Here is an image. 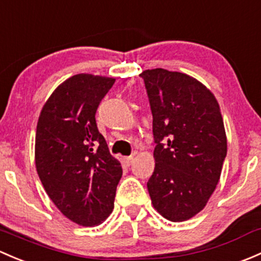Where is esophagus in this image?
Masks as SVG:
<instances>
[{
	"label": "esophagus",
	"mask_w": 261,
	"mask_h": 261,
	"mask_svg": "<svg viewBox=\"0 0 261 261\" xmlns=\"http://www.w3.org/2000/svg\"><path fill=\"white\" fill-rule=\"evenodd\" d=\"M133 160H134L133 156H125V158H122L123 164H125L126 166H130L131 163H133Z\"/></svg>",
	"instance_id": "34e87169"
}]
</instances>
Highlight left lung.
Here are the masks:
<instances>
[{
  "label": "left lung",
  "instance_id": "left-lung-1",
  "mask_svg": "<svg viewBox=\"0 0 261 261\" xmlns=\"http://www.w3.org/2000/svg\"><path fill=\"white\" fill-rule=\"evenodd\" d=\"M152 112L155 169L147 181L152 206L174 223L206 206L227 151L218 100L196 79L164 68L145 70Z\"/></svg>",
  "mask_w": 261,
  "mask_h": 261
}]
</instances>
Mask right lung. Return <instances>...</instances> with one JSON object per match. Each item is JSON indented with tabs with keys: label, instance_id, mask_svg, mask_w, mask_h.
Here are the masks:
<instances>
[{
	"label": "right lung",
	"instance_id": "1",
	"mask_svg": "<svg viewBox=\"0 0 261 261\" xmlns=\"http://www.w3.org/2000/svg\"><path fill=\"white\" fill-rule=\"evenodd\" d=\"M114 82L91 73L67 79L47 98L37 121L38 177L57 209L81 226H96L109 218L122 175L95 120Z\"/></svg>",
	"mask_w": 261,
	"mask_h": 261
}]
</instances>
